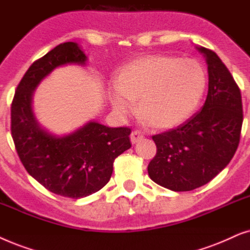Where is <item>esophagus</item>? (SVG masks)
Masks as SVG:
<instances>
[{
  "instance_id": "obj_1",
  "label": "esophagus",
  "mask_w": 250,
  "mask_h": 250,
  "mask_svg": "<svg viewBox=\"0 0 250 250\" xmlns=\"http://www.w3.org/2000/svg\"><path fill=\"white\" fill-rule=\"evenodd\" d=\"M143 138H144V135H143L142 132H139L138 130L132 131L131 134H130V139H131L132 144H136V143L141 142Z\"/></svg>"
}]
</instances>
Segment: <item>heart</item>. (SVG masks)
Wrapping results in <instances>:
<instances>
[{"label": "heart", "mask_w": 250, "mask_h": 250, "mask_svg": "<svg viewBox=\"0 0 250 250\" xmlns=\"http://www.w3.org/2000/svg\"><path fill=\"white\" fill-rule=\"evenodd\" d=\"M207 74L200 62L149 53L123 65L115 78L118 91L111 95L119 114L139 111L156 128H172L186 121L200 104Z\"/></svg>", "instance_id": "b5f03b06"}]
</instances>
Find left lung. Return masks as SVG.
Masks as SVG:
<instances>
[{
	"mask_svg": "<svg viewBox=\"0 0 250 250\" xmlns=\"http://www.w3.org/2000/svg\"><path fill=\"white\" fill-rule=\"evenodd\" d=\"M208 64V94L204 107L184 125L152 136L156 154L149 178L176 192L207 184L237 151L244 121L240 89L212 50L198 48Z\"/></svg>",
	"mask_w": 250,
	"mask_h": 250,
	"instance_id": "1",
	"label": "left lung"
}]
</instances>
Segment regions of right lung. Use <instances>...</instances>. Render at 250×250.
Here are the masks:
<instances>
[{"label":"right lung","mask_w":250,"mask_h":250,"mask_svg":"<svg viewBox=\"0 0 250 250\" xmlns=\"http://www.w3.org/2000/svg\"><path fill=\"white\" fill-rule=\"evenodd\" d=\"M85 55L74 42H65L35 61L17 86L11 104V136L22 166L48 191L80 199L107 184L113 162L131 147L130 128H109L89 122L73 134L56 137L41 129L31 103L36 85L52 69L81 64Z\"/></svg>","instance_id":"1"}]
</instances>
